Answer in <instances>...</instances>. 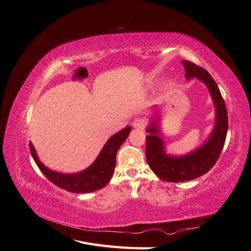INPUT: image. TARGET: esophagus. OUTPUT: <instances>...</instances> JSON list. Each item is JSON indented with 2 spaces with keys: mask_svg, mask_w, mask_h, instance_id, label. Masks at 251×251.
Listing matches in <instances>:
<instances>
[{
  "mask_svg": "<svg viewBox=\"0 0 251 251\" xmlns=\"http://www.w3.org/2000/svg\"><path fill=\"white\" fill-rule=\"evenodd\" d=\"M146 125H147V121L144 119H141V118L135 119L132 124L133 127L138 128V130H142V128H144V126H146Z\"/></svg>",
  "mask_w": 251,
  "mask_h": 251,
  "instance_id": "obj_1",
  "label": "esophagus"
}]
</instances>
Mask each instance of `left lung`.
Listing matches in <instances>:
<instances>
[{
	"mask_svg": "<svg viewBox=\"0 0 251 251\" xmlns=\"http://www.w3.org/2000/svg\"><path fill=\"white\" fill-rule=\"evenodd\" d=\"M182 65L184 66L186 79L197 77L208 88L216 108V125L210 137L206 142H204L203 146L192 153L180 157L166 155L164 143L155 121L147 128L150 133L146 137L148 163L159 178L168 182L189 181L206 174L215 165L221 154L228 128L226 105L211 75L203 68L189 60H182ZM155 120H158L156 116Z\"/></svg>",
	"mask_w": 251,
	"mask_h": 251,
	"instance_id": "obj_1",
	"label": "left lung"
}]
</instances>
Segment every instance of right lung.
Instances as JSON below:
<instances>
[{"mask_svg": "<svg viewBox=\"0 0 251 251\" xmlns=\"http://www.w3.org/2000/svg\"><path fill=\"white\" fill-rule=\"evenodd\" d=\"M130 132L131 126H126L124 130L113 135L104 144L94 163L87 170L76 174H60L49 170L40 161L31 142H29V148L36 165L53 184L71 193H92L109 183L115 170L117 151Z\"/></svg>", "mask_w": 251, "mask_h": 251, "instance_id": "obj_1", "label": "right lung"}]
</instances>
